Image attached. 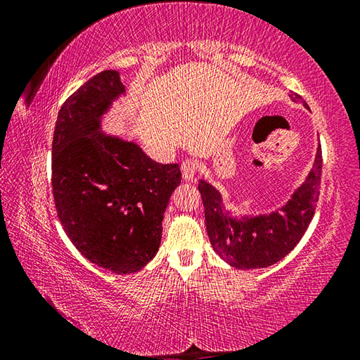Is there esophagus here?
I'll return each mask as SVG.
<instances>
[{
    "label": "esophagus",
    "mask_w": 360,
    "mask_h": 360,
    "mask_svg": "<svg viewBox=\"0 0 360 360\" xmlns=\"http://www.w3.org/2000/svg\"><path fill=\"white\" fill-rule=\"evenodd\" d=\"M181 172H182V179L192 181L198 172V163L195 162L193 158H187V160L182 162Z\"/></svg>",
    "instance_id": "esophagus-1"
}]
</instances>
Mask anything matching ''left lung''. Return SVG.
<instances>
[{
	"label": "left lung",
	"mask_w": 360,
	"mask_h": 360,
	"mask_svg": "<svg viewBox=\"0 0 360 360\" xmlns=\"http://www.w3.org/2000/svg\"><path fill=\"white\" fill-rule=\"evenodd\" d=\"M303 101L298 94H290ZM304 103V101H303ZM322 174V149L319 146L314 167L283 211L270 216L236 222L224 214L221 195L214 187L200 181L198 191L205 206V221L214 251L235 268H265L288 255L302 240L314 216L319 200Z\"/></svg>",
	"instance_id": "left-lung-1"
}]
</instances>
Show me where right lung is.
Returning <instances> with one entry per match:
<instances>
[{
	"label": "right lung",
	"instance_id": "1",
	"mask_svg": "<svg viewBox=\"0 0 360 360\" xmlns=\"http://www.w3.org/2000/svg\"><path fill=\"white\" fill-rule=\"evenodd\" d=\"M119 72L101 71L68 96L52 141L57 214L84 257L114 273L141 270L162 238L178 163H157L135 143L103 136L100 117L124 94Z\"/></svg>",
	"mask_w": 360,
	"mask_h": 360
}]
</instances>
